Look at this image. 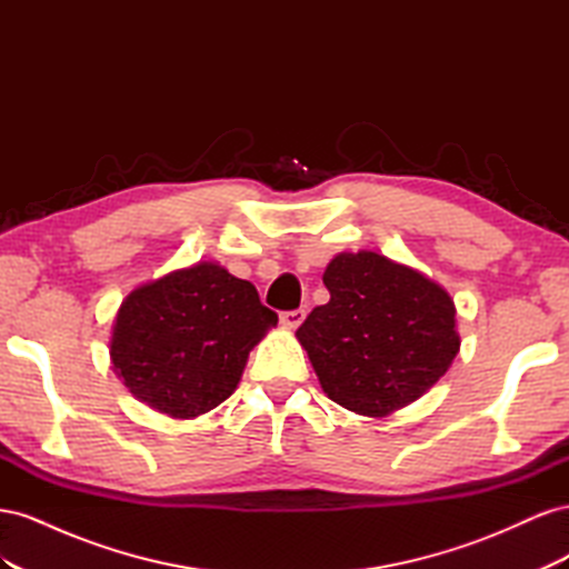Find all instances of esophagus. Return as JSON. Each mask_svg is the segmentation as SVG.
<instances>
[{
    "instance_id": "34e87169",
    "label": "esophagus",
    "mask_w": 569,
    "mask_h": 569,
    "mask_svg": "<svg viewBox=\"0 0 569 569\" xmlns=\"http://www.w3.org/2000/svg\"><path fill=\"white\" fill-rule=\"evenodd\" d=\"M306 320L303 308H297V311H287L280 316V322L287 327V330H297V327Z\"/></svg>"
}]
</instances>
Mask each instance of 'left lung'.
Wrapping results in <instances>:
<instances>
[{
	"label": "left lung",
	"instance_id": "left-lung-1",
	"mask_svg": "<svg viewBox=\"0 0 569 569\" xmlns=\"http://www.w3.org/2000/svg\"><path fill=\"white\" fill-rule=\"evenodd\" d=\"M330 301L297 330L322 391L356 416L385 418L432 389L460 351L456 303L420 270L377 251L325 268Z\"/></svg>",
	"mask_w": 569,
	"mask_h": 569
}]
</instances>
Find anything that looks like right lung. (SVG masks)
Returning <instances> with one entry per match:
<instances>
[{"label": "right lung", "mask_w": 569, "mask_h": 569, "mask_svg": "<svg viewBox=\"0 0 569 569\" xmlns=\"http://www.w3.org/2000/svg\"><path fill=\"white\" fill-rule=\"evenodd\" d=\"M278 325L251 282L199 261L134 287L113 318L109 356L137 401L194 420L237 389L249 351Z\"/></svg>", "instance_id": "1"}]
</instances>
